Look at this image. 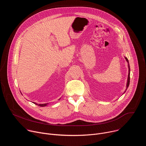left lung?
I'll return each mask as SVG.
<instances>
[{"label": "left lung", "mask_w": 146, "mask_h": 146, "mask_svg": "<svg viewBox=\"0 0 146 146\" xmlns=\"http://www.w3.org/2000/svg\"><path fill=\"white\" fill-rule=\"evenodd\" d=\"M125 58L127 63H128V69H129V72H128V79H127V88L125 90V92H123V94L126 92L127 88H128L129 86V82H130V66H129V61H128V59L127 57H125Z\"/></svg>", "instance_id": "obj_1"}]
</instances>
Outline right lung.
Masks as SVG:
<instances>
[{
    "label": "right lung",
    "instance_id": "1",
    "mask_svg": "<svg viewBox=\"0 0 146 146\" xmlns=\"http://www.w3.org/2000/svg\"><path fill=\"white\" fill-rule=\"evenodd\" d=\"M60 98L59 100H60ZM32 103H33L34 104H35L36 105H37V106H40V107H45V106H47V105H48V103H44V104H38V103H36V102H32Z\"/></svg>",
    "mask_w": 146,
    "mask_h": 146
}]
</instances>
